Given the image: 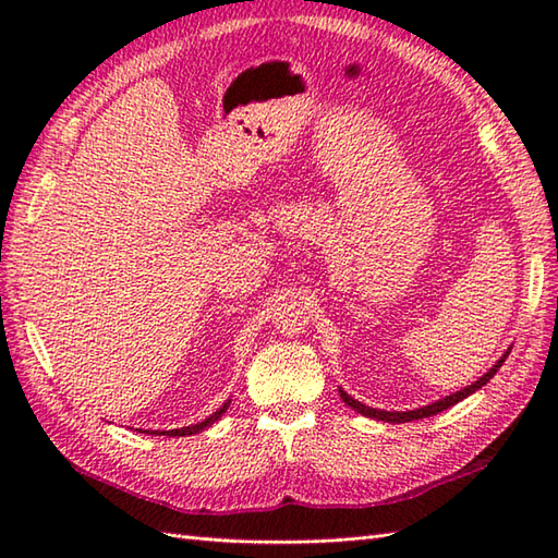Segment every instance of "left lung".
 Instances as JSON below:
<instances>
[{
    "instance_id": "1",
    "label": "left lung",
    "mask_w": 558,
    "mask_h": 558,
    "mask_svg": "<svg viewBox=\"0 0 558 558\" xmlns=\"http://www.w3.org/2000/svg\"><path fill=\"white\" fill-rule=\"evenodd\" d=\"M506 357H508V352L504 354V357L496 362L492 369L484 374L480 381H475L472 386H468V388H462V390H458V393H453V396H448V398H444V400H438V402H434V405H426V408H420V410H410V412H386V410H374V408H366V405H362V402H357L354 398H350L345 390H340V398H342V402H345V405H350L352 410H357L360 414H364V417H374V420H381V422H393V424H400V422H412V420H424V417H432V414H436V412H444V410H448L450 405H456V402H460L462 398H468L470 393H475L477 388H482L484 384H489V378L501 369V364L506 362Z\"/></svg>"
}]
</instances>
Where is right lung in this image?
Listing matches in <instances>:
<instances>
[{
    "mask_svg": "<svg viewBox=\"0 0 558 558\" xmlns=\"http://www.w3.org/2000/svg\"><path fill=\"white\" fill-rule=\"evenodd\" d=\"M230 408V402H225V405L220 408V410H216L210 414L208 420H204V422H198V424H192V426H182V429H172V432H162V436H189V434H196V432H204L206 426H210L213 422H218L220 417H222V412ZM150 434H158V432H150Z\"/></svg>",
    "mask_w": 558,
    "mask_h": 558,
    "instance_id": "1",
    "label": "right lung"
}]
</instances>
